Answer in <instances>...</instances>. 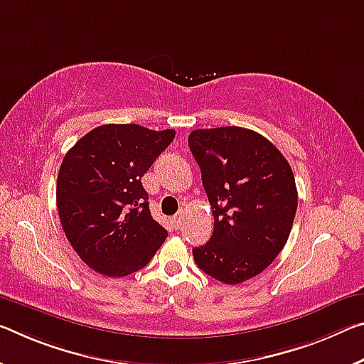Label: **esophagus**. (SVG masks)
Wrapping results in <instances>:
<instances>
[{
    "mask_svg": "<svg viewBox=\"0 0 364 364\" xmlns=\"http://www.w3.org/2000/svg\"><path fill=\"white\" fill-rule=\"evenodd\" d=\"M184 215H186V212H184V209H181L180 212L176 213L175 217H173V225H175L176 228L181 227V223H183V220H184Z\"/></svg>",
    "mask_w": 364,
    "mask_h": 364,
    "instance_id": "34e87169",
    "label": "esophagus"
}]
</instances>
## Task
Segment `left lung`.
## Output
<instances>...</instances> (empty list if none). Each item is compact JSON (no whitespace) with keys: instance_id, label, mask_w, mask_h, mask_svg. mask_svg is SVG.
Returning a JSON list of instances; mask_svg holds the SVG:
<instances>
[{"instance_id":"1","label":"left lung","mask_w":364,"mask_h":364,"mask_svg":"<svg viewBox=\"0 0 364 364\" xmlns=\"http://www.w3.org/2000/svg\"><path fill=\"white\" fill-rule=\"evenodd\" d=\"M188 142L213 213V233L194 247V261L218 282L241 284L267 269L290 236L298 205L291 166L272 142L238 126L194 129Z\"/></svg>"}]
</instances>
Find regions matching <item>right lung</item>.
I'll return each mask as SVG.
<instances>
[{"label": "right lung", "instance_id": "1", "mask_svg": "<svg viewBox=\"0 0 364 364\" xmlns=\"http://www.w3.org/2000/svg\"><path fill=\"white\" fill-rule=\"evenodd\" d=\"M175 131L103 124L69 149L56 183V207L79 257L107 277L146 267L168 232L149 210L141 178Z\"/></svg>", "mask_w": 364, "mask_h": 364}]
</instances>
